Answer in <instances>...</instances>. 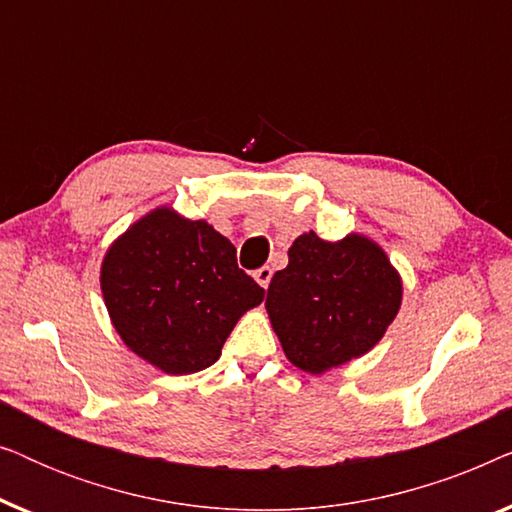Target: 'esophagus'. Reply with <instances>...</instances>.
Listing matches in <instances>:
<instances>
[{"mask_svg":"<svg viewBox=\"0 0 512 512\" xmlns=\"http://www.w3.org/2000/svg\"><path fill=\"white\" fill-rule=\"evenodd\" d=\"M254 279L263 286V289H268V284H270V279H272V270L268 268V265H263V268H258L254 272Z\"/></svg>","mask_w":512,"mask_h":512,"instance_id":"esophagus-1","label":"esophagus"}]
</instances>
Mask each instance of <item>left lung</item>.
<instances>
[{
    "instance_id": "8db88e82",
    "label": "left lung",
    "mask_w": 512,
    "mask_h": 512,
    "mask_svg": "<svg viewBox=\"0 0 512 512\" xmlns=\"http://www.w3.org/2000/svg\"><path fill=\"white\" fill-rule=\"evenodd\" d=\"M403 282L380 244L352 233L296 237L275 272L265 310L293 366L321 375L368 354L401 310Z\"/></svg>"
}]
</instances>
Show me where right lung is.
Masks as SVG:
<instances>
[{
  "label": "right lung",
  "instance_id": "obj_1",
  "mask_svg": "<svg viewBox=\"0 0 512 512\" xmlns=\"http://www.w3.org/2000/svg\"><path fill=\"white\" fill-rule=\"evenodd\" d=\"M100 286L121 340L167 375L212 366L242 314L265 298L237 268L230 240L172 207H156L114 240Z\"/></svg>",
  "mask_w": 512,
  "mask_h": 512
}]
</instances>
